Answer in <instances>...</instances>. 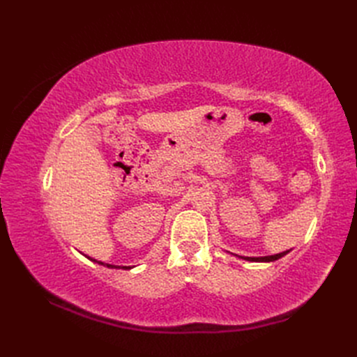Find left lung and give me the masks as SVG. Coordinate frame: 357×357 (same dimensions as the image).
<instances>
[{
	"label": "left lung",
	"mask_w": 357,
	"mask_h": 357,
	"mask_svg": "<svg viewBox=\"0 0 357 357\" xmlns=\"http://www.w3.org/2000/svg\"><path fill=\"white\" fill-rule=\"evenodd\" d=\"M287 252H283V253H278V255H273V256H261V257H244L245 261H252V262H273V261H277V259H280L282 256H284Z\"/></svg>",
	"instance_id": "1"
}]
</instances>
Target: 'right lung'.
Returning a JSON list of instances; mask_svg holds the SVG:
<instances>
[{
    "instance_id": "add662e5",
    "label": "right lung",
    "mask_w": 357,
    "mask_h": 357,
    "mask_svg": "<svg viewBox=\"0 0 357 357\" xmlns=\"http://www.w3.org/2000/svg\"><path fill=\"white\" fill-rule=\"evenodd\" d=\"M92 261H95V259H92ZM95 262H98L100 265H104V262H100V261H95ZM107 266H109V268H121V266H116V265H110V264H107ZM123 269H128L129 266H122Z\"/></svg>"
}]
</instances>
